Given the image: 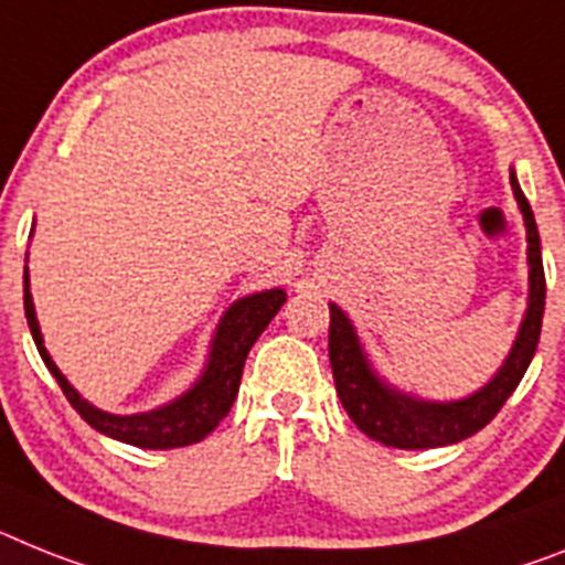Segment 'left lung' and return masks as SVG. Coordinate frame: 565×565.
I'll return each mask as SVG.
<instances>
[{
    "mask_svg": "<svg viewBox=\"0 0 565 565\" xmlns=\"http://www.w3.org/2000/svg\"><path fill=\"white\" fill-rule=\"evenodd\" d=\"M511 192L523 212L525 241H529V249H525L529 255V305H525L523 321H520V330H516L505 362L480 391L468 393L462 399L434 402L393 387L373 367L371 355L364 350L348 312L339 305H330V344L327 348H330L335 393H339L350 419L355 422V428L376 443L387 445V448H405V451L462 443L500 414V407L505 405V399L520 385L523 373L529 371L540 341L543 310H546V275H543L534 212L516 183L514 169H511Z\"/></svg>",
    "mask_w": 565,
    "mask_h": 565,
    "instance_id": "left-lung-1",
    "label": "left lung"
}]
</instances>
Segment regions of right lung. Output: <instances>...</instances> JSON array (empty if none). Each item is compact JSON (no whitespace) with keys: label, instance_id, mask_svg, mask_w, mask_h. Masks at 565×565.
Returning a JSON list of instances; mask_svg holds the SVG:
<instances>
[{"label":"right lung","instance_id":"add662e5","mask_svg":"<svg viewBox=\"0 0 565 565\" xmlns=\"http://www.w3.org/2000/svg\"><path fill=\"white\" fill-rule=\"evenodd\" d=\"M287 301V292L281 287L273 290H260L253 296L238 298L230 310L221 316L212 335L210 355L203 364L201 376L189 391H183L178 399L166 402V405L154 407V411H143V414H108L83 399L77 387L71 385L68 379L60 373L51 353L45 350L42 341L40 321H36V310H33L31 296V278H28L25 267V319L31 327V335L36 341L42 362L56 379V385L63 387L65 399L74 405L79 416H83L94 430L111 436L117 443L137 445V448H151V451H166V448H183V445L201 443L203 436H210L217 428V422L230 414L232 402L238 396L241 373H244V362L258 335L267 330L273 316L281 310Z\"/></svg>","mask_w":565,"mask_h":565}]
</instances>
